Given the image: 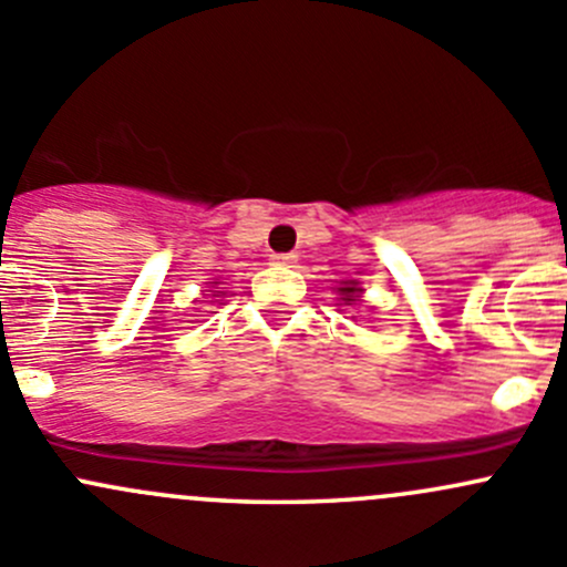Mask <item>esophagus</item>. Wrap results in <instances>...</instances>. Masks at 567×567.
Instances as JSON below:
<instances>
[{
	"instance_id": "1",
	"label": "esophagus",
	"mask_w": 567,
	"mask_h": 567,
	"mask_svg": "<svg viewBox=\"0 0 567 567\" xmlns=\"http://www.w3.org/2000/svg\"><path fill=\"white\" fill-rule=\"evenodd\" d=\"M296 262V255L293 251H279V255H271V266H282V268H290Z\"/></svg>"
}]
</instances>
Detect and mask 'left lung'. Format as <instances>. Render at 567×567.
I'll return each instance as SVG.
<instances>
[{"mask_svg":"<svg viewBox=\"0 0 567 567\" xmlns=\"http://www.w3.org/2000/svg\"><path fill=\"white\" fill-rule=\"evenodd\" d=\"M342 290V301H357L353 299V293H357L359 288H353V285H346V288H340Z\"/></svg>","mask_w":567,"mask_h":567,"instance_id":"left-lung-1","label":"left lung"}]
</instances>
